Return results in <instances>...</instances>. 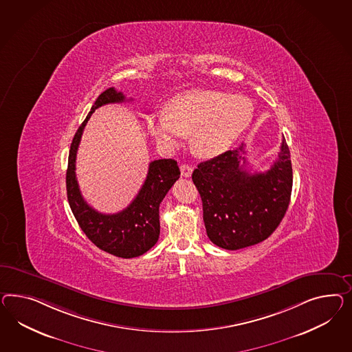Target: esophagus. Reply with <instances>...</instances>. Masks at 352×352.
I'll use <instances>...</instances> for the list:
<instances>
[{
  "label": "esophagus",
  "mask_w": 352,
  "mask_h": 352,
  "mask_svg": "<svg viewBox=\"0 0 352 352\" xmlns=\"http://www.w3.org/2000/svg\"><path fill=\"white\" fill-rule=\"evenodd\" d=\"M192 171H193V166H192V165H188V164H182V177H184V178H190V175H192Z\"/></svg>",
  "instance_id": "34e87169"
}]
</instances>
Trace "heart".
Returning <instances> with one entry per match:
<instances>
[{"mask_svg":"<svg viewBox=\"0 0 352 352\" xmlns=\"http://www.w3.org/2000/svg\"><path fill=\"white\" fill-rule=\"evenodd\" d=\"M254 104L241 95L211 89H190L174 96L165 113L148 115L146 128L166 150L190 134V147L200 157L227 151L252 122Z\"/></svg>","mask_w":352,"mask_h":352,"instance_id":"1","label":"heart"}]
</instances>
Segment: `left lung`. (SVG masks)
<instances>
[{
    "label": "left lung",
    "mask_w": 352,
    "mask_h": 352,
    "mask_svg": "<svg viewBox=\"0 0 352 352\" xmlns=\"http://www.w3.org/2000/svg\"><path fill=\"white\" fill-rule=\"evenodd\" d=\"M245 146L200 162L192 181L200 193L210 241L226 250L254 246L269 237L288 209L292 192L289 148L280 152L265 173L246 169Z\"/></svg>",
    "instance_id": "left-lung-1"
}]
</instances>
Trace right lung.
<instances>
[{
	"mask_svg": "<svg viewBox=\"0 0 352 352\" xmlns=\"http://www.w3.org/2000/svg\"><path fill=\"white\" fill-rule=\"evenodd\" d=\"M125 100L123 92H118L114 87L107 88L97 97L89 114L78 128L70 146L67 192L70 209L88 239L97 248L114 256L132 258L147 252L159 239V206L181 175L177 162L162 159L150 162L142 188L128 208L116 214H102L89 206L80 193L76 177V151L91 115L104 104H119Z\"/></svg>",
	"mask_w": 352,
	"mask_h": 352,
	"instance_id": "add662e5",
	"label": "right lung"
}]
</instances>
